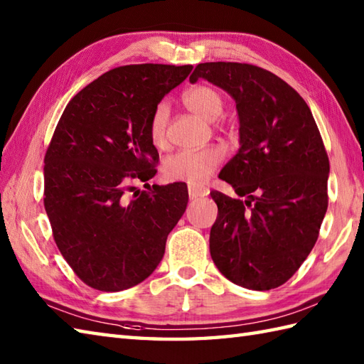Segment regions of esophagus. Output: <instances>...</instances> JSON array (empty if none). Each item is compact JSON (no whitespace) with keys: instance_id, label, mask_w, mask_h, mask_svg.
<instances>
[{"instance_id":"1","label":"esophagus","mask_w":364,"mask_h":364,"mask_svg":"<svg viewBox=\"0 0 364 364\" xmlns=\"http://www.w3.org/2000/svg\"><path fill=\"white\" fill-rule=\"evenodd\" d=\"M210 194V191L206 188L202 186H189V197L194 200V198H200V197H205Z\"/></svg>"}]
</instances>
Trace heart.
<instances>
[{
  "label": "heart",
  "instance_id": "heart-1",
  "mask_svg": "<svg viewBox=\"0 0 364 364\" xmlns=\"http://www.w3.org/2000/svg\"><path fill=\"white\" fill-rule=\"evenodd\" d=\"M183 103L189 111L197 114L208 122L218 120L225 111V98L222 92L208 84H200L189 89L183 95ZM167 122L168 106L159 103L150 117L149 134L156 146H164L167 142ZM223 161V151L219 146H206V149L189 151H175L162 162V173L168 181L188 183L191 186L203 184L218 170Z\"/></svg>",
  "mask_w": 364,
  "mask_h": 364
}]
</instances>
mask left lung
<instances>
[{"instance_id":"8db88e82","label":"left lung","mask_w":364,"mask_h":364,"mask_svg":"<svg viewBox=\"0 0 364 364\" xmlns=\"http://www.w3.org/2000/svg\"><path fill=\"white\" fill-rule=\"evenodd\" d=\"M198 78L235 98L241 149L219 178L247 197L211 192V258L242 288H278L313 250L327 213L330 162L318 125L305 100L261 67L205 63L189 80Z\"/></svg>"}]
</instances>
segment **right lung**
I'll use <instances>...</instances> for the list:
<instances>
[{"label":"right lung","instance_id":"1","mask_svg":"<svg viewBox=\"0 0 364 364\" xmlns=\"http://www.w3.org/2000/svg\"><path fill=\"white\" fill-rule=\"evenodd\" d=\"M191 72L166 64L112 68L60 115L43 159V205L59 252L90 288L117 292L150 277L186 211L184 183L137 191L133 181L156 175L150 117Z\"/></svg>","mask_w":364,"mask_h":364}]
</instances>
